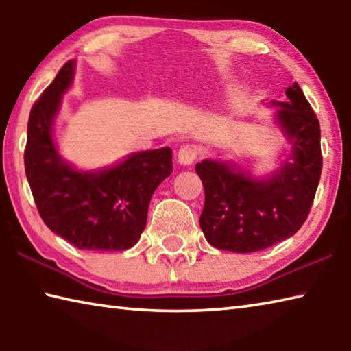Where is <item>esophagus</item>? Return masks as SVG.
Returning <instances> with one entry per match:
<instances>
[{
  "mask_svg": "<svg viewBox=\"0 0 351 351\" xmlns=\"http://www.w3.org/2000/svg\"><path fill=\"white\" fill-rule=\"evenodd\" d=\"M198 156V150L193 145H184L178 152V161L182 165H190L193 164L195 159Z\"/></svg>",
  "mask_w": 351,
  "mask_h": 351,
  "instance_id": "esophagus-1",
  "label": "esophagus"
}]
</instances>
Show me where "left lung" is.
<instances>
[{
  "label": "left lung",
  "mask_w": 351,
  "mask_h": 351,
  "mask_svg": "<svg viewBox=\"0 0 351 351\" xmlns=\"http://www.w3.org/2000/svg\"><path fill=\"white\" fill-rule=\"evenodd\" d=\"M278 121L294 142L293 161L269 180L257 181L221 162L197 164L204 186L199 226L212 246L255 252L294 235L311 210L322 173L320 125L299 83L287 88Z\"/></svg>",
  "instance_id": "8db88e82"
}]
</instances>
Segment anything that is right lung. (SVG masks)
<instances>
[{
    "label": "right lung",
    "instance_id": "add662e5",
    "mask_svg": "<svg viewBox=\"0 0 351 351\" xmlns=\"http://www.w3.org/2000/svg\"><path fill=\"white\" fill-rule=\"evenodd\" d=\"M73 74L69 60L31 108L25 148L29 186L52 232L86 251H125L144 232L152 195L171 173V148L136 153L99 173L71 169L58 156L51 127Z\"/></svg>",
    "mask_w": 351,
    "mask_h": 351
}]
</instances>
